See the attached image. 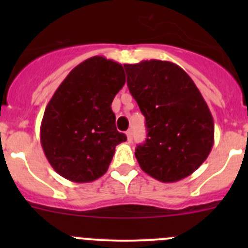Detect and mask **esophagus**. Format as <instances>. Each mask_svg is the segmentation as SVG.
Wrapping results in <instances>:
<instances>
[{
    "mask_svg": "<svg viewBox=\"0 0 248 248\" xmlns=\"http://www.w3.org/2000/svg\"><path fill=\"white\" fill-rule=\"evenodd\" d=\"M126 136H127V140L131 142L132 139H133V131H132V129H128V131L126 132Z\"/></svg>",
    "mask_w": 248,
    "mask_h": 248,
    "instance_id": "1",
    "label": "esophagus"
}]
</instances>
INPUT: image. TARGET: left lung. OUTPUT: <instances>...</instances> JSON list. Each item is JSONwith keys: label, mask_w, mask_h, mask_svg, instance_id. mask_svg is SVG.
<instances>
[{"label": "left lung", "mask_w": 248, "mask_h": 248, "mask_svg": "<svg viewBox=\"0 0 248 248\" xmlns=\"http://www.w3.org/2000/svg\"><path fill=\"white\" fill-rule=\"evenodd\" d=\"M127 86L145 116L147 138L136 149L140 168L162 182L189 176L214 145V119L188 74L169 61L124 64Z\"/></svg>", "instance_id": "1"}]
</instances>
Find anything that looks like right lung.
Listing matches in <instances>:
<instances>
[{
    "label": "right lung",
    "instance_id": "right-lung-1",
    "mask_svg": "<svg viewBox=\"0 0 248 248\" xmlns=\"http://www.w3.org/2000/svg\"><path fill=\"white\" fill-rule=\"evenodd\" d=\"M124 82L121 64L93 56L72 69L55 91L42 120L41 142L50 166L64 179L91 182L108 170L116 145L127 140L111 110Z\"/></svg>",
    "mask_w": 248,
    "mask_h": 248
}]
</instances>
